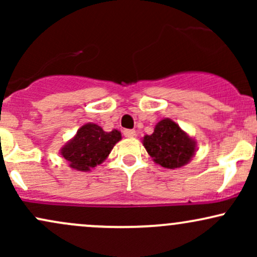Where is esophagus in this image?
Returning <instances> with one entry per match:
<instances>
[{"instance_id":"34e87169","label":"esophagus","mask_w":257,"mask_h":257,"mask_svg":"<svg viewBox=\"0 0 257 257\" xmlns=\"http://www.w3.org/2000/svg\"><path fill=\"white\" fill-rule=\"evenodd\" d=\"M123 135H124L125 138H134L135 135H137V132L133 131V129H124V131H123Z\"/></svg>"}]
</instances>
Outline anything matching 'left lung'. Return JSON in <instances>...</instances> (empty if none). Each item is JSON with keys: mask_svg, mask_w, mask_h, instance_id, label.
Masks as SVG:
<instances>
[{"mask_svg": "<svg viewBox=\"0 0 257 257\" xmlns=\"http://www.w3.org/2000/svg\"><path fill=\"white\" fill-rule=\"evenodd\" d=\"M143 144L153 162L168 169L186 166L197 151L194 139L170 118L159 120L152 134L144 137Z\"/></svg>", "mask_w": 257, "mask_h": 257, "instance_id": "obj_1", "label": "left lung"}]
</instances>
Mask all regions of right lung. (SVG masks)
<instances>
[{
  "mask_svg": "<svg viewBox=\"0 0 257 257\" xmlns=\"http://www.w3.org/2000/svg\"><path fill=\"white\" fill-rule=\"evenodd\" d=\"M122 139L120 132H104L95 123H85L71 140L61 147V157L78 172H90L108 157L113 146Z\"/></svg>",
  "mask_w": 257,
  "mask_h": 257,
  "instance_id": "right-lung-1",
  "label": "right lung"
}]
</instances>
